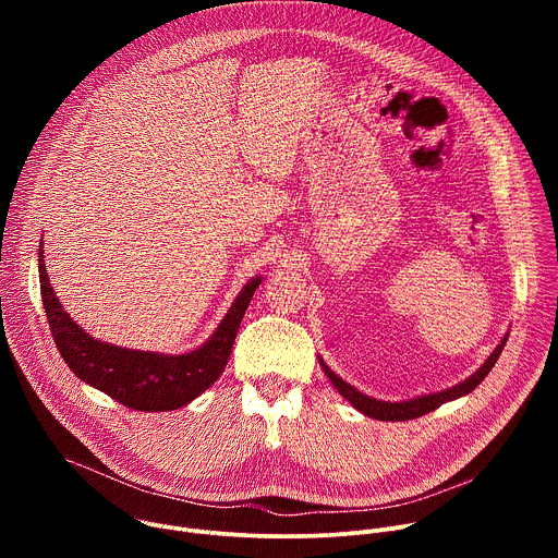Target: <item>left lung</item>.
Here are the masks:
<instances>
[{"instance_id":"obj_1","label":"left lung","mask_w":558,"mask_h":558,"mask_svg":"<svg viewBox=\"0 0 558 558\" xmlns=\"http://www.w3.org/2000/svg\"><path fill=\"white\" fill-rule=\"evenodd\" d=\"M508 342V333L501 338V342L495 347V351L486 357V362L476 368L472 375H468L463 381L450 386V388H444V390H437V392H426V395H417V397H411V400H400V402H384V400H375V397L357 390L355 386H351L349 381H344L336 371L329 368V364L323 360V355H317V362H320L323 371L327 373V377L331 379V384L336 386V390L344 397V400L357 409L362 415L366 417H373V420H379V422H407V420H415V417H422L435 409H439L441 404L446 402H452V400H459V397L472 392L476 386H480L484 381V377L493 371V366L497 364L504 347Z\"/></svg>"}]
</instances>
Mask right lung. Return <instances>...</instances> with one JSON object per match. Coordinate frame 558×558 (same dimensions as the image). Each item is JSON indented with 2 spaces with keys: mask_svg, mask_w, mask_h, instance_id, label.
Wrapping results in <instances>:
<instances>
[{
  "mask_svg": "<svg viewBox=\"0 0 558 558\" xmlns=\"http://www.w3.org/2000/svg\"><path fill=\"white\" fill-rule=\"evenodd\" d=\"M37 258L46 317L68 368L119 404L145 413H166L187 407L222 375L238 327L243 323L254 291L263 282V276H256L243 284L216 331L201 347L187 353L136 351L95 340L78 327L50 287L41 245Z\"/></svg>",
  "mask_w": 558,
  "mask_h": 558,
  "instance_id": "add662e5",
  "label": "right lung"
}]
</instances>
